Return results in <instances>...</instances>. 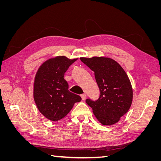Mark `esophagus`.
<instances>
[{
	"mask_svg": "<svg viewBox=\"0 0 161 161\" xmlns=\"http://www.w3.org/2000/svg\"><path fill=\"white\" fill-rule=\"evenodd\" d=\"M80 97H81V98H82V100H85L86 97V95L85 93L81 94V95H80Z\"/></svg>",
	"mask_w": 161,
	"mask_h": 161,
	"instance_id": "1",
	"label": "esophagus"
}]
</instances>
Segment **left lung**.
Returning <instances> with one entry per match:
<instances>
[{
	"label": "left lung",
	"mask_w": 161,
	"mask_h": 161,
	"mask_svg": "<svg viewBox=\"0 0 161 161\" xmlns=\"http://www.w3.org/2000/svg\"><path fill=\"white\" fill-rule=\"evenodd\" d=\"M80 60L95 72L100 91L97 101L86 99V103L99 122L105 125L116 124L127 113L133 99V90L126 72L110 58H80Z\"/></svg>",
	"instance_id": "obj_1"
}]
</instances>
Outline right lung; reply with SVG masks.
Returning a JSON list of instances; mask_svg holds the SVG:
<instances>
[{"instance_id": "1", "label": "right lung", "mask_w": 161, "mask_h": 161, "mask_svg": "<svg viewBox=\"0 0 161 161\" xmlns=\"http://www.w3.org/2000/svg\"><path fill=\"white\" fill-rule=\"evenodd\" d=\"M78 58L56 56L45 61L39 68L33 83V99L40 113L49 120L56 121L69 113L79 95L69 91L64 73Z\"/></svg>"}]
</instances>
